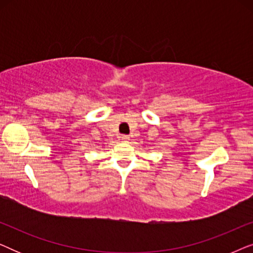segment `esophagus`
I'll list each match as a JSON object with an SVG mask.
<instances>
[{
	"instance_id": "1",
	"label": "esophagus",
	"mask_w": 253,
	"mask_h": 253,
	"mask_svg": "<svg viewBox=\"0 0 253 253\" xmlns=\"http://www.w3.org/2000/svg\"><path fill=\"white\" fill-rule=\"evenodd\" d=\"M121 140H122L123 143H127V140H129V137H127V136H121Z\"/></svg>"
}]
</instances>
